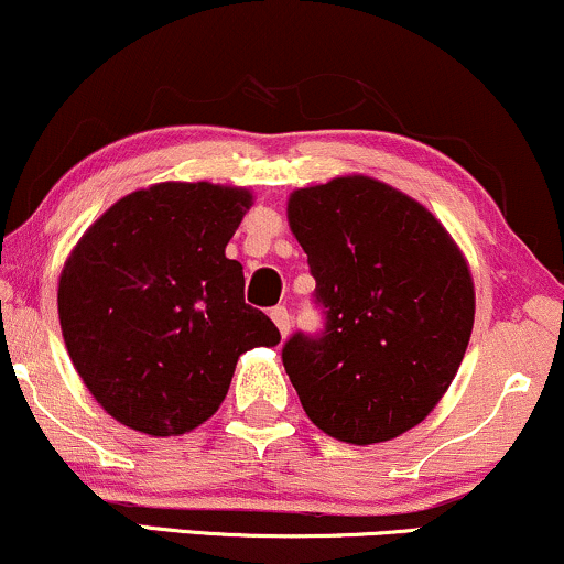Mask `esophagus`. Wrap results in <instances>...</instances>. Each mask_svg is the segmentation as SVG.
<instances>
[{"label": "esophagus", "instance_id": "obj_1", "mask_svg": "<svg viewBox=\"0 0 564 564\" xmlns=\"http://www.w3.org/2000/svg\"><path fill=\"white\" fill-rule=\"evenodd\" d=\"M270 317H273V323L278 325V330H281V336H289V328H291L289 310L286 307H273V310H270Z\"/></svg>", "mask_w": 564, "mask_h": 564}]
</instances>
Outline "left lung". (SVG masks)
Wrapping results in <instances>:
<instances>
[{
    "mask_svg": "<svg viewBox=\"0 0 564 564\" xmlns=\"http://www.w3.org/2000/svg\"><path fill=\"white\" fill-rule=\"evenodd\" d=\"M325 328L283 344L307 417L347 444H381L429 417L457 376L476 317L446 228L393 186L344 175L289 196Z\"/></svg>",
    "mask_w": 564,
    "mask_h": 564,
    "instance_id": "8db88e82",
    "label": "left lung"
}]
</instances>
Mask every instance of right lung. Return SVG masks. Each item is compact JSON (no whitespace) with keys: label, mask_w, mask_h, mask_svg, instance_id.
<instances>
[{"label":"right lung","mask_w":564,"mask_h":564,"mask_svg":"<svg viewBox=\"0 0 564 564\" xmlns=\"http://www.w3.org/2000/svg\"><path fill=\"white\" fill-rule=\"evenodd\" d=\"M249 207L247 188L154 183L115 202L67 257V355L118 423L149 436L194 431L223 404L243 351L281 341L226 257Z\"/></svg>","instance_id":"add662e5"}]
</instances>
